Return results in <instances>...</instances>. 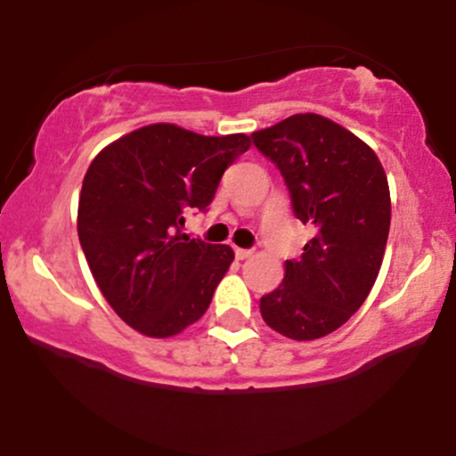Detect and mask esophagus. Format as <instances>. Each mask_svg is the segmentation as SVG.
<instances>
[{
    "label": "esophagus",
    "instance_id": "esophagus-1",
    "mask_svg": "<svg viewBox=\"0 0 456 456\" xmlns=\"http://www.w3.org/2000/svg\"><path fill=\"white\" fill-rule=\"evenodd\" d=\"M253 255V250H246V248H235V257L238 259H248Z\"/></svg>",
    "mask_w": 456,
    "mask_h": 456
}]
</instances>
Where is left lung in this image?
<instances>
[{"instance_id":"1","label":"left lung","mask_w":456,"mask_h":456,"mask_svg":"<svg viewBox=\"0 0 456 456\" xmlns=\"http://www.w3.org/2000/svg\"><path fill=\"white\" fill-rule=\"evenodd\" d=\"M253 141L281 169L296 216L317 229L261 297V317L282 337L315 341L341 328L378 279L390 232L388 177L362 139L319 113L289 115Z\"/></svg>"}]
</instances>
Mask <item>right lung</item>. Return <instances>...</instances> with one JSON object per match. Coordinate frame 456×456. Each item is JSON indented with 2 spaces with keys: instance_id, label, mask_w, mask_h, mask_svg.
<instances>
[{
  "instance_id": "right-lung-1",
  "label": "right lung",
  "mask_w": 456,
  "mask_h": 456,
  "mask_svg": "<svg viewBox=\"0 0 456 456\" xmlns=\"http://www.w3.org/2000/svg\"><path fill=\"white\" fill-rule=\"evenodd\" d=\"M244 133L206 137L175 124L124 134L92 160L77 232L104 300L130 328L169 338L201 319L233 250L180 233L186 208L210 206Z\"/></svg>"
}]
</instances>
